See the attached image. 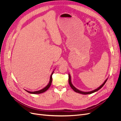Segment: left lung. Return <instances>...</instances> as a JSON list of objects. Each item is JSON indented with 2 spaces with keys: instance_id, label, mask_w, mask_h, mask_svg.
<instances>
[{
  "instance_id": "left-lung-1",
  "label": "left lung",
  "mask_w": 121,
  "mask_h": 121,
  "mask_svg": "<svg viewBox=\"0 0 121 121\" xmlns=\"http://www.w3.org/2000/svg\"><path fill=\"white\" fill-rule=\"evenodd\" d=\"M107 79H107L105 80V81H104V82L103 83L100 87H99L98 88L95 89V90H94L91 91H90V92H83V91H80V90H78V89H77V88H76L73 85V84H72V82H71V76H70V74H69V85H70V87H71V88H72L75 92H77V93H80V94H84V95L90 94L93 93H94V92H97V91L100 90V89L101 88H102L103 86L104 85L105 83H106V81H107Z\"/></svg>"
}]
</instances>
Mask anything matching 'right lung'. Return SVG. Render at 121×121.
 Masks as SVG:
<instances>
[{
	"label": "right lung",
	"instance_id": "1",
	"mask_svg": "<svg viewBox=\"0 0 121 121\" xmlns=\"http://www.w3.org/2000/svg\"><path fill=\"white\" fill-rule=\"evenodd\" d=\"M53 72H54V71H53V72L52 73L51 76H50V81H49V82L48 83V84L45 87H44L43 89H41V90H39V91H34V92H30V91H28L27 90H26L25 91L26 92H27L30 94H41V93H44L45 91H46L49 88V87H50L51 85V83H52V76L53 74Z\"/></svg>",
	"mask_w": 121,
	"mask_h": 121
}]
</instances>
